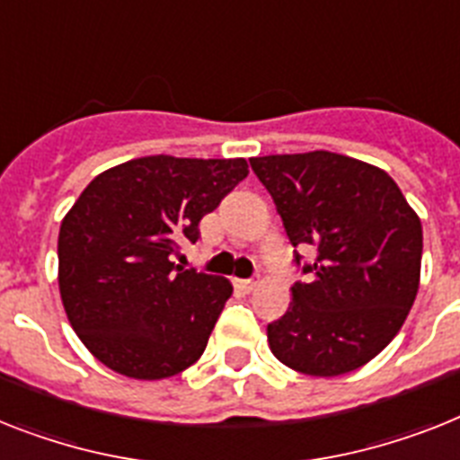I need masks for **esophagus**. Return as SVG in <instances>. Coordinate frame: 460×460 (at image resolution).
Returning a JSON list of instances; mask_svg holds the SVG:
<instances>
[{
  "instance_id": "34e87169",
  "label": "esophagus",
  "mask_w": 460,
  "mask_h": 460,
  "mask_svg": "<svg viewBox=\"0 0 460 460\" xmlns=\"http://www.w3.org/2000/svg\"><path fill=\"white\" fill-rule=\"evenodd\" d=\"M234 287H237L239 291H244V294H252V291L258 287V282L256 279H237V282H234Z\"/></svg>"
}]
</instances>
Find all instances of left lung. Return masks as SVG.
I'll list each match as a JSON object with an SVG mask.
<instances>
[{
	"instance_id": "obj_1",
	"label": "left lung",
	"mask_w": 460,
	"mask_h": 460,
	"mask_svg": "<svg viewBox=\"0 0 460 460\" xmlns=\"http://www.w3.org/2000/svg\"><path fill=\"white\" fill-rule=\"evenodd\" d=\"M291 246L313 249L307 282L268 324L270 350L289 369L341 376L374 359L397 336L420 279L423 227L393 178L345 155L252 157ZM296 263L301 265V253Z\"/></svg>"
}]
</instances>
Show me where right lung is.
Returning <instances> with one entry per match:
<instances>
[{
	"label": "right lung",
	"mask_w": 460,
	"mask_h": 460,
	"mask_svg": "<svg viewBox=\"0 0 460 460\" xmlns=\"http://www.w3.org/2000/svg\"><path fill=\"white\" fill-rule=\"evenodd\" d=\"M249 173L246 159L138 157L98 173L60 223L58 287L67 320L108 369L159 381L202 358L226 277L178 268L181 242Z\"/></svg>",
	"instance_id": "1"
}]
</instances>
